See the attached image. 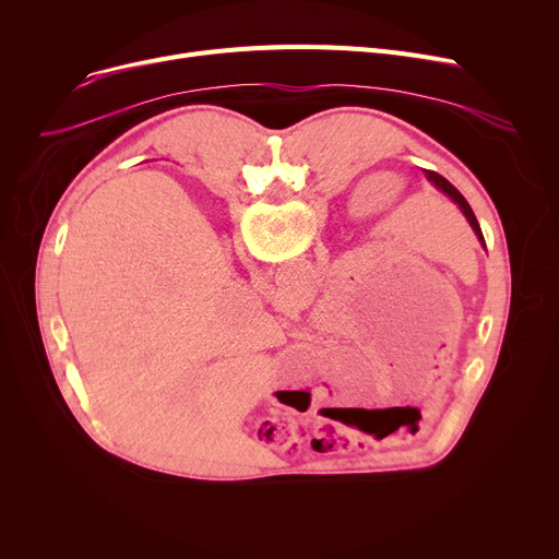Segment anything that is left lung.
Returning <instances> with one entry per match:
<instances>
[{"instance_id": "obj_1", "label": "left lung", "mask_w": 559, "mask_h": 559, "mask_svg": "<svg viewBox=\"0 0 559 559\" xmlns=\"http://www.w3.org/2000/svg\"><path fill=\"white\" fill-rule=\"evenodd\" d=\"M424 174H426V179L439 190V192H444L453 203H457V209L462 211V215L466 217V222H468V226L474 228V233H476V238H478V242L485 247V238H483V230H480V224H478V219H476V215H474V211H472V205L466 203V199L444 179L442 174H437V171H432V169H424Z\"/></svg>"}]
</instances>
